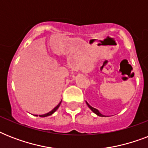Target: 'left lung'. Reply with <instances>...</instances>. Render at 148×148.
Wrapping results in <instances>:
<instances>
[{
	"mask_svg": "<svg viewBox=\"0 0 148 148\" xmlns=\"http://www.w3.org/2000/svg\"><path fill=\"white\" fill-rule=\"evenodd\" d=\"M86 103H87V104H88V107H89V108H90V110H92L93 112L95 113V114H96L98 115V116H100V117H104V115L101 114V113L99 112V110H97L96 108H93V107H91V106H90V104H89V103H88V102H86Z\"/></svg>",
	"mask_w": 148,
	"mask_h": 148,
	"instance_id": "8db88e82",
	"label": "left lung"
}]
</instances>
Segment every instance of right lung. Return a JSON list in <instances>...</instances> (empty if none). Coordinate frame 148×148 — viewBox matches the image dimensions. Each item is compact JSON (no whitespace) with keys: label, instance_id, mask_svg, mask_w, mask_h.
Segmentation results:
<instances>
[{"label":"right lung","instance_id":"right-lung-1","mask_svg":"<svg viewBox=\"0 0 148 148\" xmlns=\"http://www.w3.org/2000/svg\"><path fill=\"white\" fill-rule=\"evenodd\" d=\"M60 103H61V101H60V103H58V105L56 106L55 108H53V110H51V111H50V112L47 113V114H43V115H39V116H40V117H47V116H50V115H51V114H53V113L55 112L56 110H58V108H59V106H60ZM36 116H38V115H36Z\"/></svg>","mask_w":148,"mask_h":148}]
</instances>
